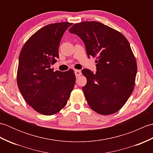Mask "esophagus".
Returning a JSON list of instances; mask_svg holds the SVG:
<instances>
[{"label":"esophagus","instance_id":"obj_1","mask_svg":"<svg viewBox=\"0 0 153 153\" xmlns=\"http://www.w3.org/2000/svg\"><path fill=\"white\" fill-rule=\"evenodd\" d=\"M74 72H75V74H76V77H78L79 76H81V75H82V71L78 70H75Z\"/></svg>","mask_w":153,"mask_h":153}]
</instances>
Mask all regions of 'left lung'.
Here are the masks:
<instances>
[{
    "label": "left lung",
    "mask_w": 153,
    "mask_h": 153,
    "mask_svg": "<svg viewBox=\"0 0 153 153\" xmlns=\"http://www.w3.org/2000/svg\"><path fill=\"white\" fill-rule=\"evenodd\" d=\"M82 39L88 56L97 57V71L82 72L87 83L83 91L91 108L102 115L122 108L134 88L137 62L128 39L117 30L98 22H83L69 29Z\"/></svg>",
    "instance_id": "left-lung-1"
}]
</instances>
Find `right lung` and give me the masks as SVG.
<instances>
[{"instance_id":"add662e5","label":"right lung","mask_w":153,"mask_h":153,"mask_svg":"<svg viewBox=\"0 0 153 153\" xmlns=\"http://www.w3.org/2000/svg\"><path fill=\"white\" fill-rule=\"evenodd\" d=\"M72 23L48 24L35 32L23 46L17 71L18 88L35 111L51 116L66 105L76 82L73 70L51 68L58 58L62 35Z\"/></svg>"}]
</instances>
